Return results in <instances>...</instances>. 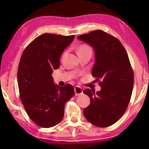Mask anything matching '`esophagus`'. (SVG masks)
Instances as JSON below:
<instances>
[{"instance_id":"obj_1","label":"esophagus","mask_w":149,"mask_h":149,"mask_svg":"<svg viewBox=\"0 0 149 149\" xmlns=\"http://www.w3.org/2000/svg\"><path fill=\"white\" fill-rule=\"evenodd\" d=\"M74 92H75V95L78 96V95L83 94V89L81 87L76 86L74 87Z\"/></svg>"}]
</instances>
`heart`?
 Segmentation results:
<instances>
[{"mask_svg":"<svg viewBox=\"0 0 149 149\" xmlns=\"http://www.w3.org/2000/svg\"><path fill=\"white\" fill-rule=\"evenodd\" d=\"M85 51H91V48L89 47V46L86 45H82L78 48V51L77 52H85Z\"/></svg>","mask_w":149,"mask_h":149,"instance_id":"1","label":"heart"}]
</instances>
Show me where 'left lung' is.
Returning a JSON list of instances; mask_svg holds the SVG:
<instances>
[{
	"mask_svg": "<svg viewBox=\"0 0 149 149\" xmlns=\"http://www.w3.org/2000/svg\"><path fill=\"white\" fill-rule=\"evenodd\" d=\"M89 45L95 53L92 76L100 83L101 90L86 89L90 104L83 110L87 121L97 127H106L121 119L127 109L134 87V74L129 58L117 38L100 30L77 37Z\"/></svg>",
	"mask_w": 149,
	"mask_h": 149,
	"instance_id": "obj_1",
	"label": "left lung"
}]
</instances>
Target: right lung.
I'll return each mask as SVG.
<instances>
[{
	"mask_svg": "<svg viewBox=\"0 0 149 149\" xmlns=\"http://www.w3.org/2000/svg\"><path fill=\"white\" fill-rule=\"evenodd\" d=\"M74 35L43 34L35 38L24 51L17 70L20 99L29 117L41 127L60 123L65 104L74 95L72 85L55 84L53 70L60 64L65 49Z\"/></svg>",
	"mask_w": 149,
	"mask_h": 149,
	"instance_id": "1",
	"label": "right lung"
}]
</instances>
